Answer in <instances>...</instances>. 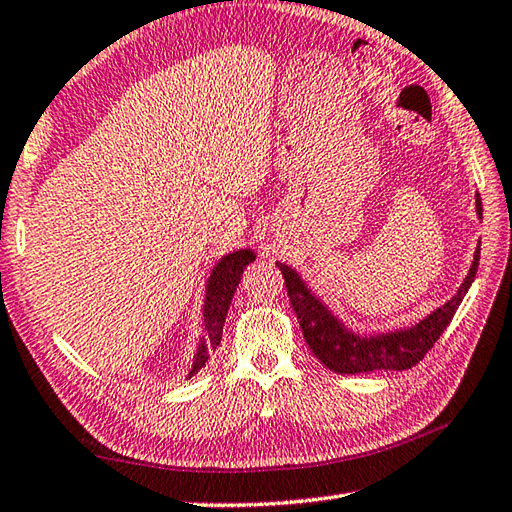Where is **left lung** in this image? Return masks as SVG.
Returning a JSON list of instances; mask_svg holds the SVG:
<instances>
[{
    "label": "left lung",
    "instance_id": "8db88e82",
    "mask_svg": "<svg viewBox=\"0 0 512 512\" xmlns=\"http://www.w3.org/2000/svg\"><path fill=\"white\" fill-rule=\"evenodd\" d=\"M475 205H478V213L482 216L480 196ZM478 261L480 248L475 251L469 275L462 281L454 299L447 301L443 307H438L436 312L421 320L419 325L375 338H360L349 334V331L329 314L327 307L307 290V285L292 268L285 264L277 266L285 279L290 303L294 307L296 318H299L305 342L310 344L312 353L327 368H331V371L349 375L371 371H406V368L419 364L423 360V355L434 347V342L438 338H441V334L451 323V318H454L458 305L465 299V294L475 279V272H478Z\"/></svg>",
    "mask_w": 512,
    "mask_h": 512
}]
</instances>
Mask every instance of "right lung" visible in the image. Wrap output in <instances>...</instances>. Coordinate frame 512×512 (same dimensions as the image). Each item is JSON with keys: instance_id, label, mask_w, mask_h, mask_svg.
Segmentation results:
<instances>
[{"instance_id": "obj_1", "label": "right lung", "mask_w": 512, "mask_h": 512, "mask_svg": "<svg viewBox=\"0 0 512 512\" xmlns=\"http://www.w3.org/2000/svg\"><path fill=\"white\" fill-rule=\"evenodd\" d=\"M255 261L253 251H237L224 257L220 264L213 268L211 279L207 285V301H205V329H207V342L200 344L196 353V362L189 371V377H194L202 366L209 360V351H216L222 340V327L224 318H227L229 305L233 301V294L240 285V277L244 268Z\"/></svg>"}]
</instances>
